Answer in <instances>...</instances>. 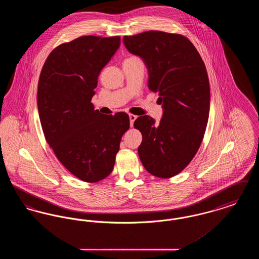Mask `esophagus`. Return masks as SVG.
<instances>
[{"label": "esophagus", "mask_w": 259, "mask_h": 259, "mask_svg": "<svg viewBox=\"0 0 259 259\" xmlns=\"http://www.w3.org/2000/svg\"><path fill=\"white\" fill-rule=\"evenodd\" d=\"M129 118H130V125H131V127H132L133 124H134V121L137 119V115L130 113V114H129Z\"/></svg>", "instance_id": "1"}]
</instances>
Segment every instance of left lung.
Masks as SVG:
<instances>
[{"label": "left lung", "instance_id": "obj_1", "mask_svg": "<svg viewBox=\"0 0 259 259\" xmlns=\"http://www.w3.org/2000/svg\"><path fill=\"white\" fill-rule=\"evenodd\" d=\"M129 52L143 58L148 87L158 92L164 110L160 122L139 116L134 127L142 133L139 156L149 174L170 179L191 162L203 141L209 111L206 66L187 37L148 31L124 36Z\"/></svg>", "mask_w": 259, "mask_h": 259}]
</instances>
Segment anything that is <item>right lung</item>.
I'll list each match as a JSON object with an SVG mask.
<instances>
[{
    "label": "right lung",
    "instance_id": "obj_1",
    "mask_svg": "<svg viewBox=\"0 0 259 259\" xmlns=\"http://www.w3.org/2000/svg\"><path fill=\"white\" fill-rule=\"evenodd\" d=\"M120 46V37L82 36L50 52L37 84V109L46 141L77 179L97 183L111 174L129 115L94 111L91 99L101 70Z\"/></svg>",
    "mask_w": 259,
    "mask_h": 259
}]
</instances>
